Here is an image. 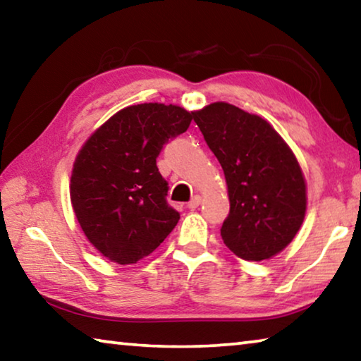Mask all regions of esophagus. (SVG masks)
Returning <instances> with one entry per match:
<instances>
[{
    "mask_svg": "<svg viewBox=\"0 0 361 361\" xmlns=\"http://www.w3.org/2000/svg\"><path fill=\"white\" fill-rule=\"evenodd\" d=\"M199 205H200V197H199V195H194V197L188 202V209L189 210H195Z\"/></svg>",
    "mask_w": 361,
    "mask_h": 361,
    "instance_id": "34e87169",
    "label": "esophagus"
}]
</instances>
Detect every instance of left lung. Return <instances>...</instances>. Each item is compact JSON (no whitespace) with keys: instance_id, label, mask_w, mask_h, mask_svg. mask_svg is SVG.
Here are the masks:
<instances>
[{"instance_id":"obj_1","label":"left lung","mask_w":361,"mask_h":361,"mask_svg":"<svg viewBox=\"0 0 361 361\" xmlns=\"http://www.w3.org/2000/svg\"><path fill=\"white\" fill-rule=\"evenodd\" d=\"M192 118L228 185L226 247L247 261L272 258L295 239L305 216V180L296 156L266 119L226 102Z\"/></svg>"}]
</instances>
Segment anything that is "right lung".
I'll return each mask as SVG.
<instances>
[{"mask_svg": "<svg viewBox=\"0 0 361 361\" xmlns=\"http://www.w3.org/2000/svg\"><path fill=\"white\" fill-rule=\"evenodd\" d=\"M191 121L192 113L176 105H132L111 116L79 149L71 205L85 237L109 261L133 264L154 252L178 223L156 159Z\"/></svg>", "mask_w": 361, "mask_h": 361, "instance_id": "1", "label": "right lung"}]
</instances>
